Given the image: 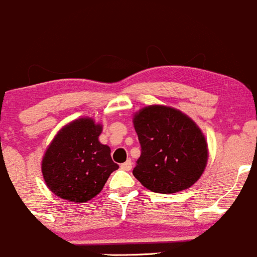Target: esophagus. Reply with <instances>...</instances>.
<instances>
[{
	"instance_id": "1",
	"label": "esophagus",
	"mask_w": 257,
	"mask_h": 257,
	"mask_svg": "<svg viewBox=\"0 0 257 257\" xmlns=\"http://www.w3.org/2000/svg\"><path fill=\"white\" fill-rule=\"evenodd\" d=\"M132 166H133L132 159H128V161L124 162V163L120 164V168H122L123 170H125V172H129V170L132 169Z\"/></svg>"
}]
</instances>
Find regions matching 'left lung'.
<instances>
[{
  "label": "left lung",
  "instance_id": "left-lung-1",
  "mask_svg": "<svg viewBox=\"0 0 257 257\" xmlns=\"http://www.w3.org/2000/svg\"><path fill=\"white\" fill-rule=\"evenodd\" d=\"M141 155L133 175L157 193L191 187L204 172L208 146L190 117L168 106H147L134 117Z\"/></svg>",
  "mask_w": 257,
  "mask_h": 257
}]
</instances>
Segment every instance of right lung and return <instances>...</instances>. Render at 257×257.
Segmentation results:
<instances>
[{
  "mask_svg": "<svg viewBox=\"0 0 257 257\" xmlns=\"http://www.w3.org/2000/svg\"><path fill=\"white\" fill-rule=\"evenodd\" d=\"M102 126L81 118L64 126L47 149L42 161L44 181L53 193L75 203L87 202L104 187L118 164L110 147L99 141Z\"/></svg>",
  "mask_w": 257,
  "mask_h": 257,
  "instance_id": "add662e5",
  "label": "right lung"
}]
</instances>
